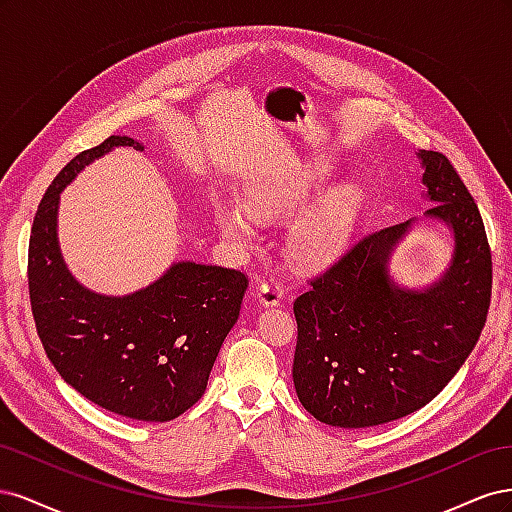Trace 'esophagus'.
Wrapping results in <instances>:
<instances>
[{
    "instance_id": "34e87169",
    "label": "esophagus",
    "mask_w": 512,
    "mask_h": 512,
    "mask_svg": "<svg viewBox=\"0 0 512 512\" xmlns=\"http://www.w3.org/2000/svg\"><path fill=\"white\" fill-rule=\"evenodd\" d=\"M282 288L277 286L275 282H271V284H260L258 288H256V299H258V303L262 305V307H275V305H280L282 303Z\"/></svg>"
}]
</instances>
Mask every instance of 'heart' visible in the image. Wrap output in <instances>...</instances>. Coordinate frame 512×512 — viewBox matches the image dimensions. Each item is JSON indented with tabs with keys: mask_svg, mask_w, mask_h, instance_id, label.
Returning <instances> with one entry per match:
<instances>
[{
	"mask_svg": "<svg viewBox=\"0 0 512 512\" xmlns=\"http://www.w3.org/2000/svg\"><path fill=\"white\" fill-rule=\"evenodd\" d=\"M331 168L322 162H299L273 181L254 185L247 192L245 207L258 220H280L303 209L329 179ZM363 207V190L354 181H344L324 192L318 203L288 232V254L301 269H322L346 250ZM250 212V213H251ZM249 213V214H250ZM237 203L218 209V228L237 247L256 243L252 216Z\"/></svg>",
	"mask_w": 512,
	"mask_h": 512,
	"instance_id": "1",
	"label": "heart"
}]
</instances>
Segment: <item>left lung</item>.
<instances>
[{
    "instance_id": "obj_1",
    "label": "left lung",
    "mask_w": 512,
    "mask_h": 512,
    "mask_svg": "<svg viewBox=\"0 0 512 512\" xmlns=\"http://www.w3.org/2000/svg\"><path fill=\"white\" fill-rule=\"evenodd\" d=\"M423 218L356 243L294 301L299 342L292 380L320 423L361 429L427 406L466 363L491 301V252L474 198L442 153L416 151ZM418 223L452 237L445 271L429 285H401L390 271L396 245Z\"/></svg>"
}]
</instances>
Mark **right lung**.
Masks as SVG:
<instances>
[{
    "label": "right lung",
    "mask_w": 512,
    "mask_h": 512,
    "mask_svg": "<svg viewBox=\"0 0 512 512\" xmlns=\"http://www.w3.org/2000/svg\"><path fill=\"white\" fill-rule=\"evenodd\" d=\"M117 147L143 151L145 143L106 138L68 162L46 190L29 239V299L44 352L72 389L108 412L166 423L203 397L247 280L194 260L173 262L128 294H102L76 280L59 245V198Z\"/></svg>",
    "instance_id": "1"
}]
</instances>
